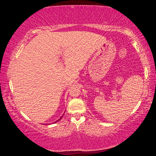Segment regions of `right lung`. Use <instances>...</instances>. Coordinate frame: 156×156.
Masks as SVG:
<instances>
[{"label": "right lung", "instance_id": "add662e5", "mask_svg": "<svg viewBox=\"0 0 156 156\" xmlns=\"http://www.w3.org/2000/svg\"><path fill=\"white\" fill-rule=\"evenodd\" d=\"M63 115H64V114H63ZM63 115H62V116H61V117H60V119H58V120H57V121H56V122H54V123H56V122H58V121H59V120H60V119H61V118H62V116H63Z\"/></svg>", "mask_w": 156, "mask_h": 156}]
</instances>
